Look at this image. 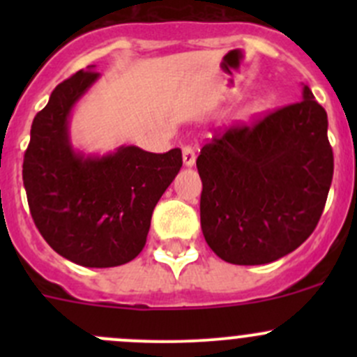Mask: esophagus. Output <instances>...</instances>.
I'll return each mask as SVG.
<instances>
[{
    "label": "esophagus",
    "mask_w": 357,
    "mask_h": 357,
    "mask_svg": "<svg viewBox=\"0 0 357 357\" xmlns=\"http://www.w3.org/2000/svg\"><path fill=\"white\" fill-rule=\"evenodd\" d=\"M195 150H193V146L190 145H185L183 146V164L186 165V167H192L193 164H195Z\"/></svg>",
    "instance_id": "1"
}]
</instances>
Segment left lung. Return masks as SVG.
I'll return each mask as SVG.
<instances>
[{
	"mask_svg": "<svg viewBox=\"0 0 357 357\" xmlns=\"http://www.w3.org/2000/svg\"><path fill=\"white\" fill-rule=\"evenodd\" d=\"M200 225L226 262L268 264L305 242L333 178L326 112L304 86L302 100L231 126L205 143Z\"/></svg>",
	"mask_w": 357,
	"mask_h": 357,
	"instance_id": "obj_1",
	"label": "left lung"
}]
</instances>
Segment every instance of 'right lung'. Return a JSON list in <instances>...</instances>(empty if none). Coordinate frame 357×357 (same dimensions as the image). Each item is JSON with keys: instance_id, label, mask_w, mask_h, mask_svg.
I'll return each mask as SVG.
<instances>
[{"instance_id": "1", "label": "right lung", "mask_w": 357, "mask_h": 357, "mask_svg": "<svg viewBox=\"0 0 357 357\" xmlns=\"http://www.w3.org/2000/svg\"><path fill=\"white\" fill-rule=\"evenodd\" d=\"M100 77L95 66L53 89L32 121L22 178L36 228L50 247L86 268L132 261L146 243L153 208L183 165L181 150L121 146L103 157L75 152L68 115Z\"/></svg>"}]
</instances>
